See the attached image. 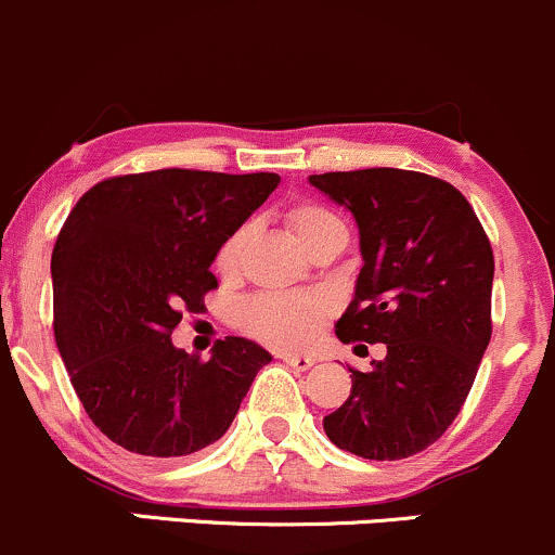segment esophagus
Segmentation results:
<instances>
[{"instance_id":"34e87169","label":"esophagus","mask_w":555,"mask_h":555,"mask_svg":"<svg viewBox=\"0 0 555 555\" xmlns=\"http://www.w3.org/2000/svg\"><path fill=\"white\" fill-rule=\"evenodd\" d=\"M283 362H285V365L294 367V371H309V367H312L318 360H314V357H309V354H285Z\"/></svg>"}]
</instances>
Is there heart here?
Here are the masks:
<instances>
[{"mask_svg":"<svg viewBox=\"0 0 555 555\" xmlns=\"http://www.w3.org/2000/svg\"><path fill=\"white\" fill-rule=\"evenodd\" d=\"M288 224L294 228L301 246L307 248L314 237L333 228H344L341 219L331 208L320 204H299L288 211ZM251 228L241 224L222 241L217 251V270L232 275L246 254ZM327 307L323 299L307 294H267L256 296L241 307V325L259 341L280 349H296L312 341L325 323Z\"/></svg>","mask_w":555,"mask_h":555,"instance_id":"heart-1","label":"heart"}]
</instances>
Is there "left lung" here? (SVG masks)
Masks as SVG:
<instances>
[{
  "label": "left lung",
  "mask_w": 555,
  "mask_h": 555,
  "mask_svg": "<svg viewBox=\"0 0 555 555\" xmlns=\"http://www.w3.org/2000/svg\"><path fill=\"white\" fill-rule=\"evenodd\" d=\"M360 230L362 270L338 318L341 341L386 344L373 371L349 367L351 395L323 428L338 450L399 461L461 413L492 336V246L450 182L421 171L312 175Z\"/></svg>",
  "instance_id": "8db88e82"
}]
</instances>
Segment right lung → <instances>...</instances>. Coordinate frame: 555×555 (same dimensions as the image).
Here are the masks:
<instances>
[{"label":"right lung","mask_w":555,"mask_h":555,"mask_svg":"<svg viewBox=\"0 0 555 555\" xmlns=\"http://www.w3.org/2000/svg\"><path fill=\"white\" fill-rule=\"evenodd\" d=\"M280 177L158 169L87 190L52 251L55 341L94 426L153 461L224 437L272 354L228 336L204 362L171 344L217 288L211 264Z\"/></svg>","instance_id":"obj_1"}]
</instances>
